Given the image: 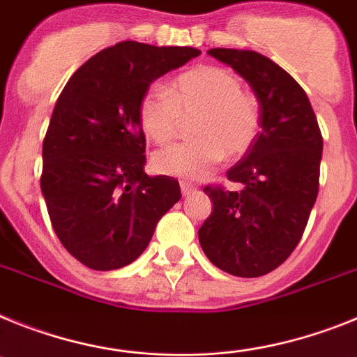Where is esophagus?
Segmentation results:
<instances>
[{"label": "esophagus", "mask_w": 357, "mask_h": 357, "mask_svg": "<svg viewBox=\"0 0 357 357\" xmlns=\"http://www.w3.org/2000/svg\"><path fill=\"white\" fill-rule=\"evenodd\" d=\"M196 190V187L194 185H190V183L187 181H181V192H183V196H190L192 192Z\"/></svg>", "instance_id": "34e87169"}]
</instances>
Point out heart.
<instances>
[{"label": "heart", "mask_w": 357, "mask_h": 357, "mask_svg": "<svg viewBox=\"0 0 357 357\" xmlns=\"http://www.w3.org/2000/svg\"><path fill=\"white\" fill-rule=\"evenodd\" d=\"M197 140L160 149L153 158L160 174L196 181L215 170L222 158L244 154L260 131V105L243 91L241 80L225 68L199 66L176 77L167 89L153 86L138 107L140 126L156 144L176 136L181 116H194Z\"/></svg>", "instance_id": "heart-1"}]
</instances>
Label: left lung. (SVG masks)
<instances>
[{
	"label": "left lung",
	"mask_w": 357,
	"mask_h": 357,
	"mask_svg": "<svg viewBox=\"0 0 357 357\" xmlns=\"http://www.w3.org/2000/svg\"><path fill=\"white\" fill-rule=\"evenodd\" d=\"M260 102V131L226 176L238 190L206 185L213 203L199 244L213 266L235 277L268 275L293 253L307 226L320 185L324 151L318 120L302 86L252 50L212 48Z\"/></svg>",
	"instance_id": "1"
}]
</instances>
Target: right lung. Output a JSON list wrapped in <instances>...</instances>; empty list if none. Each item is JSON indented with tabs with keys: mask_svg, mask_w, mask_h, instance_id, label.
Segmentation results:
<instances>
[{
	"mask_svg": "<svg viewBox=\"0 0 357 357\" xmlns=\"http://www.w3.org/2000/svg\"><path fill=\"white\" fill-rule=\"evenodd\" d=\"M199 54L119 43L86 61L59 95L43 142L41 190L59 241L88 268L135 262L181 199L178 179L144 172L138 107L153 80Z\"/></svg>",
	"mask_w": 357,
	"mask_h": 357,
	"instance_id": "obj_1",
	"label": "right lung"
}]
</instances>
